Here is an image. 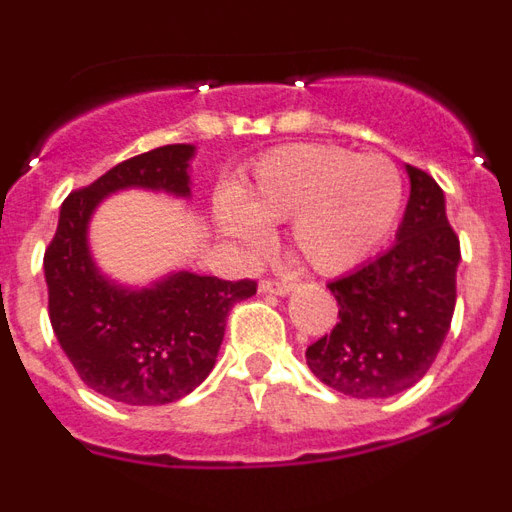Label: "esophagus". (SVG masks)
I'll use <instances>...</instances> for the list:
<instances>
[{
	"label": "esophagus",
	"instance_id": "obj_1",
	"mask_svg": "<svg viewBox=\"0 0 512 512\" xmlns=\"http://www.w3.org/2000/svg\"><path fill=\"white\" fill-rule=\"evenodd\" d=\"M295 289L292 282H284V279H264L261 282V292H271V295H289Z\"/></svg>",
	"mask_w": 512,
	"mask_h": 512
}]
</instances>
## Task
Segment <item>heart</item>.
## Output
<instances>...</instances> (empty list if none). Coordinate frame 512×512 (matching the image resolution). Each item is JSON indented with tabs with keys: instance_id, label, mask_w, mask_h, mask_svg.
Segmentation results:
<instances>
[{
	"instance_id": "1",
	"label": "heart",
	"mask_w": 512,
	"mask_h": 512,
	"mask_svg": "<svg viewBox=\"0 0 512 512\" xmlns=\"http://www.w3.org/2000/svg\"><path fill=\"white\" fill-rule=\"evenodd\" d=\"M217 220L246 246L266 243V225L289 223V246L310 269L343 274L364 264L402 210V176L382 153L325 143L279 146L253 161Z\"/></svg>"
}]
</instances>
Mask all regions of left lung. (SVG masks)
Wrapping results in <instances>:
<instances>
[{
    "label": "left lung",
    "instance_id": "8db88e82",
    "mask_svg": "<svg viewBox=\"0 0 512 512\" xmlns=\"http://www.w3.org/2000/svg\"><path fill=\"white\" fill-rule=\"evenodd\" d=\"M410 200L397 243L328 289L338 323L305 351L312 374L330 390L379 400L425 377L451 328L459 235L431 174L408 166Z\"/></svg>",
    "mask_w": 512,
    "mask_h": 512
}]
</instances>
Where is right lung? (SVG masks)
Here are the masks:
<instances>
[{
    "label": "right lung",
    "instance_id": "obj_1",
    "mask_svg": "<svg viewBox=\"0 0 512 512\" xmlns=\"http://www.w3.org/2000/svg\"><path fill=\"white\" fill-rule=\"evenodd\" d=\"M187 143L153 148L112 166L63 200L56 235L43 256L53 333L81 382L125 405H169L205 382L235 302L256 282H228L192 271L148 289L107 282L87 248V223L102 197L125 187L187 197Z\"/></svg>",
    "mask_w": 512,
    "mask_h": 512
}]
</instances>
